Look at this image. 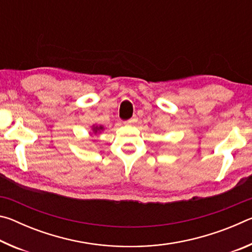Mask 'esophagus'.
Wrapping results in <instances>:
<instances>
[{"instance_id": "1", "label": "esophagus", "mask_w": 252, "mask_h": 252, "mask_svg": "<svg viewBox=\"0 0 252 252\" xmlns=\"http://www.w3.org/2000/svg\"><path fill=\"white\" fill-rule=\"evenodd\" d=\"M134 122H135V118L131 119V120H129V121H126V125H133Z\"/></svg>"}]
</instances>
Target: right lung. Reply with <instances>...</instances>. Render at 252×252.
Listing matches in <instances>:
<instances>
[{"label": "right lung", "instance_id": "right-lung-1", "mask_svg": "<svg viewBox=\"0 0 252 252\" xmlns=\"http://www.w3.org/2000/svg\"><path fill=\"white\" fill-rule=\"evenodd\" d=\"M103 130H104V126H99V125H96V123H94V125L91 126L92 133L95 134V135L96 134H100Z\"/></svg>", "mask_w": 252, "mask_h": 252}]
</instances>
